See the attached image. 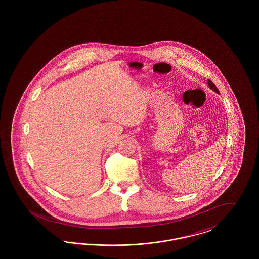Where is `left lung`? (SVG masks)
<instances>
[{
	"instance_id": "1",
	"label": "left lung",
	"mask_w": 259,
	"mask_h": 259,
	"mask_svg": "<svg viewBox=\"0 0 259 259\" xmlns=\"http://www.w3.org/2000/svg\"><path fill=\"white\" fill-rule=\"evenodd\" d=\"M208 83H209V87H210L212 90H214L215 92H220V91H219V89H218V87L214 85V83H213L211 80H209H209H208Z\"/></svg>"
}]
</instances>
